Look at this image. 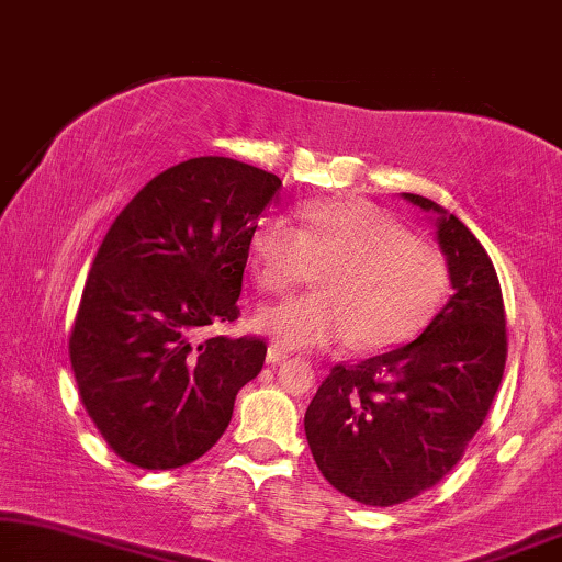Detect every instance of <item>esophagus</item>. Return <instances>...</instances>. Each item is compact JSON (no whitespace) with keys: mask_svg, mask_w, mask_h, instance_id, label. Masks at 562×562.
Returning a JSON list of instances; mask_svg holds the SVG:
<instances>
[{"mask_svg":"<svg viewBox=\"0 0 562 562\" xmlns=\"http://www.w3.org/2000/svg\"><path fill=\"white\" fill-rule=\"evenodd\" d=\"M288 357H290V353L284 351L282 346H278V344H272L270 349H267V363H272V367H274V363H282V361H288Z\"/></svg>","mask_w":562,"mask_h":562,"instance_id":"esophagus-1","label":"esophagus"}]
</instances>
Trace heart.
Masks as SVG:
<instances>
[{"instance_id":"obj_1","label":"heart","mask_w":562,"mask_h":562,"mask_svg":"<svg viewBox=\"0 0 562 562\" xmlns=\"http://www.w3.org/2000/svg\"><path fill=\"white\" fill-rule=\"evenodd\" d=\"M257 282L270 292L315 274V295L262 307L255 326L282 349H318L351 338L359 349L405 341L438 311L448 262L436 247L359 199L313 201L297 209V228L265 218L249 234Z\"/></svg>"}]
</instances>
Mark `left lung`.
<instances>
[{"label":"left lung","instance_id":"1","mask_svg":"<svg viewBox=\"0 0 562 562\" xmlns=\"http://www.w3.org/2000/svg\"><path fill=\"white\" fill-rule=\"evenodd\" d=\"M402 199L436 221L453 295L415 341L330 369L305 409L321 473L367 507L415 499L461 461L507 361L502 288L486 249L436 201Z\"/></svg>","mask_w":562,"mask_h":562}]
</instances>
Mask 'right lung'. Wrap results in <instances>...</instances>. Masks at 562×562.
<instances>
[{"instance_id":"1","label":"right lung","mask_w":562,"mask_h":562,"mask_svg":"<svg viewBox=\"0 0 562 562\" xmlns=\"http://www.w3.org/2000/svg\"><path fill=\"white\" fill-rule=\"evenodd\" d=\"M280 188L232 157H193L149 180L106 232L68 351L86 413L126 463L201 458L262 371L259 338L195 334L239 318L249 234Z\"/></svg>"}]
</instances>
